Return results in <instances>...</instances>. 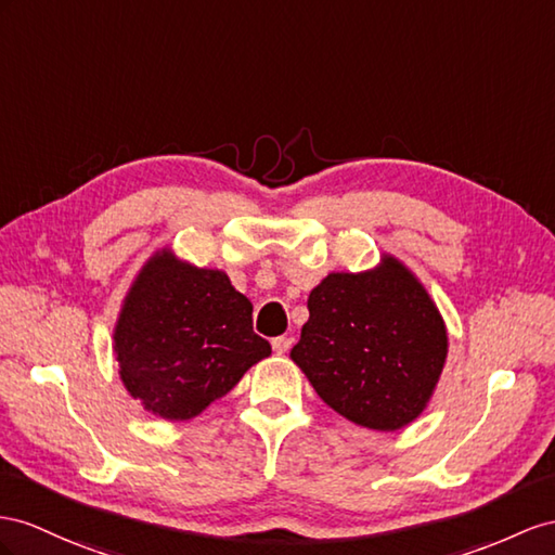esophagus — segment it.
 Listing matches in <instances>:
<instances>
[{
	"instance_id": "esophagus-1",
	"label": "esophagus",
	"mask_w": 555,
	"mask_h": 555,
	"mask_svg": "<svg viewBox=\"0 0 555 555\" xmlns=\"http://www.w3.org/2000/svg\"><path fill=\"white\" fill-rule=\"evenodd\" d=\"M272 347H274L276 353H286V351L293 347V337H288V335L274 337V339H272Z\"/></svg>"
}]
</instances>
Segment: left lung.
<instances>
[{
  "label": "left lung",
  "instance_id": "1",
  "mask_svg": "<svg viewBox=\"0 0 555 555\" xmlns=\"http://www.w3.org/2000/svg\"><path fill=\"white\" fill-rule=\"evenodd\" d=\"M291 349L311 387L363 429L399 431L429 405L448 328L424 283L389 253L365 272H333L309 293Z\"/></svg>",
  "mask_w": 555,
  "mask_h": 555
}]
</instances>
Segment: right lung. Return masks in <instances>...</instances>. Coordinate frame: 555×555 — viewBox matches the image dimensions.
I'll use <instances>...</instances> for the list:
<instances>
[{
	"mask_svg": "<svg viewBox=\"0 0 555 555\" xmlns=\"http://www.w3.org/2000/svg\"><path fill=\"white\" fill-rule=\"evenodd\" d=\"M112 349L126 391L168 422L202 415L272 353L253 333V305L230 276L180 260L168 246L135 274Z\"/></svg>",
	"mask_w": 555,
	"mask_h": 555,
	"instance_id": "add662e5",
	"label": "right lung"
}]
</instances>
